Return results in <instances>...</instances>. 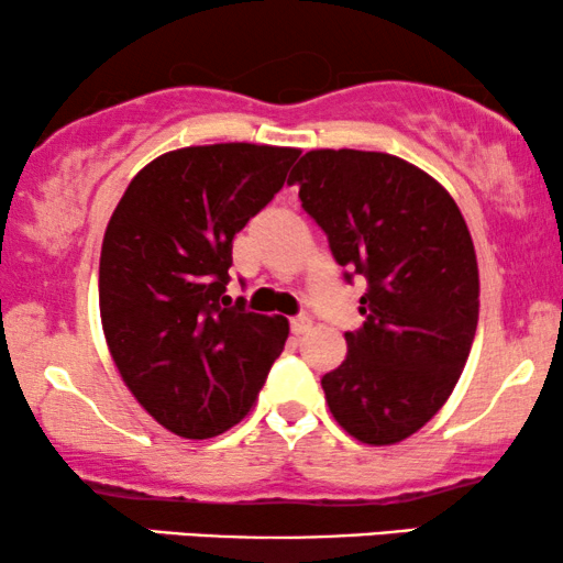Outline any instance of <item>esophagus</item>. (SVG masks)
Masks as SVG:
<instances>
[{"label": "esophagus", "mask_w": 563, "mask_h": 563, "mask_svg": "<svg viewBox=\"0 0 563 563\" xmlns=\"http://www.w3.org/2000/svg\"><path fill=\"white\" fill-rule=\"evenodd\" d=\"M310 328H312V322L307 320V318H291V320H289L291 335H305Z\"/></svg>", "instance_id": "obj_1"}]
</instances>
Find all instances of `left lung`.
Wrapping results in <instances>:
<instances>
[{"label":"left lung","instance_id":"left-lung-1","mask_svg":"<svg viewBox=\"0 0 563 563\" xmlns=\"http://www.w3.org/2000/svg\"><path fill=\"white\" fill-rule=\"evenodd\" d=\"M305 212L345 279L364 276V325L322 376L345 433L391 445L445 405L479 320V268L464 214L433 176L376 151H310L291 168Z\"/></svg>","mask_w":563,"mask_h":563}]
</instances>
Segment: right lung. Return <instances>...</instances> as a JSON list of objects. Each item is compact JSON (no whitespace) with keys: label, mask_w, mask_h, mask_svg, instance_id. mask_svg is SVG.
I'll use <instances>...</instances> for the list:
<instances>
[{"label":"right lung","mask_w":563,"mask_h":563,"mask_svg":"<svg viewBox=\"0 0 563 563\" xmlns=\"http://www.w3.org/2000/svg\"><path fill=\"white\" fill-rule=\"evenodd\" d=\"M297 148L189 145L135 174L107 222L99 314L133 397L166 430L202 441L251 412L289 322L225 295L233 238L287 181Z\"/></svg>","instance_id":"right-lung-1"}]
</instances>
